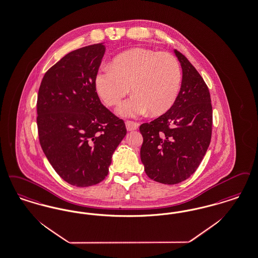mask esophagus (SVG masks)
<instances>
[{
  "instance_id": "1",
  "label": "esophagus",
  "mask_w": 258,
  "mask_h": 258,
  "mask_svg": "<svg viewBox=\"0 0 258 258\" xmlns=\"http://www.w3.org/2000/svg\"><path fill=\"white\" fill-rule=\"evenodd\" d=\"M138 125H139L138 123H136V122H133V121H126V122H125V126H126V130H127L128 132L137 130Z\"/></svg>"
}]
</instances>
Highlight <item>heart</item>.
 I'll return each mask as SVG.
<instances>
[{
	"label": "heart",
	"instance_id": "heart-1",
	"mask_svg": "<svg viewBox=\"0 0 258 258\" xmlns=\"http://www.w3.org/2000/svg\"><path fill=\"white\" fill-rule=\"evenodd\" d=\"M181 78L179 62L172 53L136 48L116 56L111 66H103L95 77V86L108 106L120 103L132 86L134 96L117 108L121 116L137 117L147 110L158 116L175 103Z\"/></svg>",
	"mask_w": 258,
	"mask_h": 258
}]
</instances>
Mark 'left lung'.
I'll list each match as a JSON object with an SVG mask.
<instances>
[{
    "mask_svg": "<svg viewBox=\"0 0 258 258\" xmlns=\"http://www.w3.org/2000/svg\"><path fill=\"white\" fill-rule=\"evenodd\" d=\"M180 91L164 114L139 127L143 136L141 161L147 175L163 184H176L196 172L210 144L212 105L202 76L181 52Z\"/></svg>",
    "mask_w": 258,
    "mask_h": 258,
    "instance_id": "obj_1",
    "label": "left lung"
}]
</instances>
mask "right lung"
Segmentation results:
<instances>
[{
	"label": "right lung",
	"instance_id": "obj_1",
	"mask_svg": "<svg viewBox=\"0 0 258 258\" xmlns=\"http://www.w3.org/2000/svg\"><path fill=\"white\" fill-rule=\"evenodd\" d=\"M104 52V45L94 44L69 52L46 72L38 91L42 150L62 179L77 187L104 179L126 134L124 121L103 106L96 91Z\"/></svg>",
	"mask_w": 258,
	"mask_h": 258
}]
</instances>
